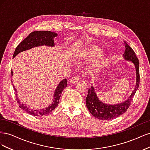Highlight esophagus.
<instances>
[{"label": "esophagus", "mask_w": 150, "mask_h": 150, "mask_svg": "<svg viewBox=\"0 0 150 150\" xmlns=\"http://www.w3.org/2000/svg\"><path fill=\"white\" fill-rule=\"evenodd\" d=\"M80 80V78H79V77L78 76H74L72 77V78H71V79L70 80V83H72V84H74V83H76L77 82H78V81Z\"/></svg>", "instance_id": "obj_1"}]
</instances>
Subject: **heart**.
I'll list each match as a JSON object with an SVG mask.
<instances>
[{
  "label": "heart",
  "mask_w": 150,
  "mask_h": 150,
  "mask_svg": "<svg viewBox=\"0 0 150 150\" xmlns=\"http://www.w3.org/2000/svg\"><path fill=\"white\" fill-rule=\"evenodd\" d=\"M101 49L98 47L95 46H90L80 50L77 53V56L78 58L89 59L95 57L91 67H96L101 64V62L106 58V54L104 52H101Z\"/></svg>",
  "instance_id": "heart-1"
}]
</instances>
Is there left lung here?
<instances>
[{"instance_id": "left-lung-1", "label": "left lung", "mask_w": 150, "mask_h": 150, "mask_svg": "<svg viewBox=\"0 0 150 150\" xmlns=\"http://www.w3.org/2000/svg\"><path fill=\"white\" fill-rule=\"evenodd\" d=\"M125 44V50L123 57L125 60L131 61L135 66L137 72V82L133 91L129 98L125 101L117 104H108L101 102L98 98L94 91V89L91 86L89 90L87 97L86 98V103L89 111L94 117L101 120H111L120 116L125 112L129 108L131 103L136 91L138 89L139 84V60L137 56L129 45Z\"/></svg>"}]
</instances>
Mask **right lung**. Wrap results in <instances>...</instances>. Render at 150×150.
<instances>
[{
    "label": "right lung",
    "instance_id": "1",
    "mask_svg": "<svg viewBox=\"0 0 150 150\" xmlns=\"http://www.w3.org/2000/svg\"><path fill=\"white\" fill-rule=\"evenodd\" d=\"M57 34L55 33L47 30H36L32 32V33L25 38L16 47V50L13 53V57H14L17 54L19 53L25 51V50H28L31 48H33L34 47L40 46H51L53 47L54 46V38L56 37ZM11 76H13L12 70H11ZM12 83V81H11ZM67 81L66 79H63L58 84L57 88L56 89L55 92H54V99L53 102L51 105H49L47 108L45 109H41L40 110H32L30 108H29L26 106L25 104L21 103L19 99L17 96L16 94V100L19 104V107L27 112L28 114L30 115H33L35 116H41L49 114L51 112H52L54 109H55L59 104V98L61 97V94L63 91L64 89L67 87ZM13 88H14L15 91L16 92V88L14 86H13Z\"/></svg>",
    "mask_w": 150,
    "mask_h": 150
}]
</instances>
